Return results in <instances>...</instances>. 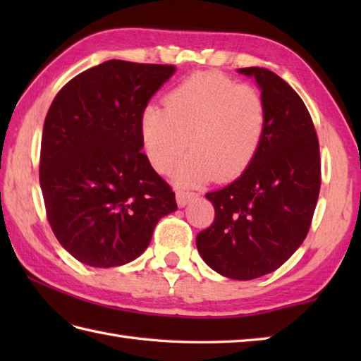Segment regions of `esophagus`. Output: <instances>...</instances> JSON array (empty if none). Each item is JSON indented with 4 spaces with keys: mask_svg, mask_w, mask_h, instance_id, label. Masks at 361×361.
<instances>
[{
    "mask_svg": "<svg viewBox=\"0 0 361 361\" xmlns=\"http://www.w3.org/2000/svg\"><path fill=\"white\" fill-rule=\"evenodd\" d=\"M175 194H176V203H178L180 208H185L189 202H192L197 197L194 192H189V190H183V189H176Z\"/></svg>",
    "mask_w": 361,
    "mask_h": 361,
    "instance_id": "1",
    "label": "esophagus"
}]
</instances>
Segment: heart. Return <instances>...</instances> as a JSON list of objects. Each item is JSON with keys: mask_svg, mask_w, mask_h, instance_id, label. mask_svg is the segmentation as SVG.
<instances>
[{"mask_svg": "<svg viewBox=\"0 0 361 361\" xmlns=\"http://www.w3.org/2000/svg\"><path fill=\"white\" fill-rule=\"evenodd\" d=\"M268 109L255 87L217 73H198L164 97V109L145 106L140 118L142 147L150 166L164 173L175 169L180 185L194 186L216 176L229 181L255 161L264 142Z\"/></svg>", "mask_w": 361, "mask_h": 361, "instance_id": "1", "label": "heart"}]
</instances>
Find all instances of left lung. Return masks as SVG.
Instances as JSON below:
<instances>
[{
    "label": "left lung",
    "mask_w": 361,
    "mask_h": 361,
    "mask_svg": "<svg viewBox=\"0 0 361 361\" xmlns=\"http://www.w3.org/2000/svg\"><path fill=\"white\" fill-rule=\"evenodd\" d=\"M255 75L268 109L264 142L251 166L224 189L206 194L216 217L197 234V248L214 271L235 281L271 273L307 235L321 188L319 142L307 106L267 68Z\"/></svg>",
    "instance_id": "1"
}]
</instances>
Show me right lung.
<instances>
[{
	"label": "right lung",
	"instance_id": "1",
	"mask_svg": "<svg viewBox=\"0 0 361 361\" xmlns=\"http://www.w3.org/2000/svg\"><path fill=\"white\" fill-rule=\"evenodd\" d=\"M173 65L109 60L59 91L46 114L40 186L60 245L109 268L149 247L158 220L176 209L172 188L141 152V113Z\"/></svg>",
	"mask_w": 361,
	"mask_h": 361
}]
</instances>
